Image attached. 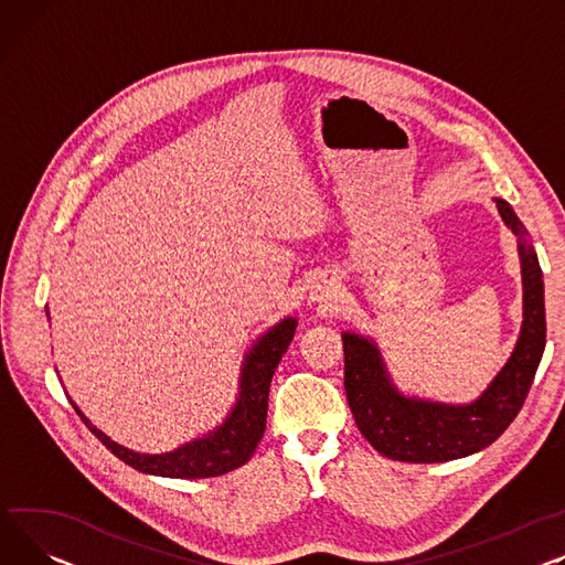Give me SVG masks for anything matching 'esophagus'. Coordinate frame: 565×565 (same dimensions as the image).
Instances as JSON below:
<instances>
[{"mask_svg": "<svg viewBox=\"0 0 565 565\" xmlns=\"http://www.w3.org/2000/svg\"><path fill=\"white\" fill-rule=\"evenodd\" d=\"M309 299H311L313 305H320L324 309H335L338 302H341V295H338L335 286H331L327 281H318V284L311 286Z\"/></svg>", "mask_w": 565, "mask_h": 565, "instance_id": "34e87169", "label": "esophagus"}]
</instances>
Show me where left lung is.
<instances>
[{
    "instance_id": "left-lung-1",
    "label": "left lung",
    "mask_w": 565,
    "mask_h": 565,
    "mask_svg": "<svg viewBox=\"0 0 565 565\" xmlns=\"http://www.w3.org/2000/svg\"><path fill=\"white\" fill-rule=\"evenodd\" d=\"M507 227L518 236L522 273V327L518 343L488 388L468 404L404 395L391 380L377 343L343 331L345 393L359 431L380 455L408 463L470 457L498 440L527 397L545 350L543 273L534 245L509 202L495 198Z\"/></svg>"
}]
</instances>
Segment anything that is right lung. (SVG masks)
<instances>
[{
  "mask_svg": "<svg viewBox=\"0 0 565 565\" xmlns=\"http://www.w3.org/2000/svg\"><path fill=\"white\" fill-rule=\"evenodd\" d=\"M295 327V318H284L281 322H277L266 333L256 338L254 345L247 350L243 359L238 397L230 411V416L209 434L179 445L172 452H134V449L110 440L84 416L77 404L72 399L70 402L74 411L79 413V418L86 423V427L102 440V445H106V449H110L120 461L145 475L172 479H206L232 472L252 459L263 431H266L270 382L281 356L286 354L292 341Z\"/></svg>",
  "mask_w": 565,
  "mask_h": 565,
  "instance_id": "right-lung-1",
  "label": "right lung"
}]
</instances>
